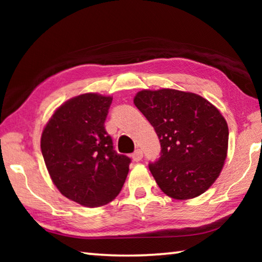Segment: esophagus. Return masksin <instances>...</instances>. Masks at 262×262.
<instances>
[{"mask_svg":"<svg viewBox=\"0 0 262 262\" xmlns=\"http://www.w3.org/2000/svg\"><path fill=\"white\" fill-rule=\"evenodd\" d=\"M132 158H133V161H134V162H140L141 159L143 158V152H142V150L137 149L136 151L132 155Z\"/></svg>","mask_w":262,"mask_h":262,"instance_id":"esophagus-1","label":"esophagus"}]
</instances>
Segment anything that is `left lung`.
<instances>
[{"mask_svg":"<svg viewBox=\"0 0 262 262\" xmlns=\"http://www.w3.org/2000/svg\"><path fill=\"white\" fill-rule=\"evenodd\" d=\"M134 104L161 142V156L149 164L159 188L177 200L205 193L228 152V123L220 111L201 96L173 89L142 90Z\"/></svg>","mask_w":262,"mask_h":262,"instance_id":"1","label":"left lung"}]
</instances>
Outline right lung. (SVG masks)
I'll return each instance as SVG.
<instances>
[{
    "instance_id": "right-lung-1",
    "label": "right lung",
    "mask_w": 262,
    "mask_h": 262,
    "mask_svg": "<svg viewBox=\"0 0 262 262\" xmlns=\"http://www.w3.org/2000/svg\"><path fill=\"white\" fill-rule=\"evenodd\" d=\"M112 97L84 94L66 101L41 135V152L53 183L79 205L104 206L120 193L130 158L119 155L105 129Z\"/></svg>"
}]
</instances>
